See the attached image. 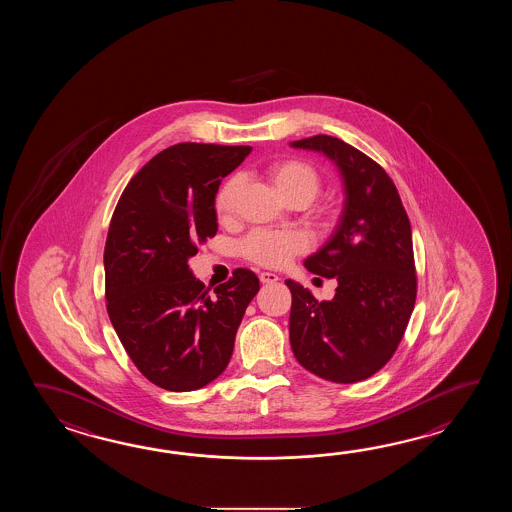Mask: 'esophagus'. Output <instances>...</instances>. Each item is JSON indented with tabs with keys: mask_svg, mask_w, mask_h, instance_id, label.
<instances>
[{
	"mask_svg": "<svg viewBox=\"0 0 512 512\" xmlns=\"http://www.w3.org/2000/svg\"><path fill=\"white\" fill-rule=\"evenodd\" d=\"M278 280H280V278H278V274H274V272H260L261 283H267V285H269V283H276Z\"/></svg>",
	"mask_w": 512,
	"mask_h": 512,
	"instance_id": "esophagus-1",
	"label": "esophagus"
}]
</instances>
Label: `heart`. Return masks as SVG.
Wrapping results in <instances>:
<instances>
[{
    "instance_id": "obj_1",
    "label": "heart",
    "mask_w": 512,
    "mask_h": 512,
    "mask_svg": "<svg viewBox=\"0 0 512 512\" xmlns=\"http://www.w3.org/2000/svg\"><path fill=\"white\" fill-rule=\"evenodd\" d=\"M267 177L272 188L283 201L304 199L307 205L315 199L320 190V177L315 168L304 161H280L269 166ZM240 177H232L216 197V210L221 221H230L238 212V199H240ZM307 241L304 236L296 232H267L256 230L247 236L241 243V252L247 260L254 261L265 267H282L287 261L296 256L298 252L305 251Z\"/></svg>"
}]
</instances>
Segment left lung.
<instances>
[{"label":"left lung","instance_id":"left-lung-1","mask_svg":"<svg viewBox=\"0 0 512 512\" xmlns=\"http://www.w3.org/2000/svg\"><path fill=\"white\" fill-rule=\"evenodd\" d=\"M293 148L324 153L337 166L344 205L329 240L304 261L337 280L331 300L285 280L293 294L289 340L305 370L338 384L364 381L392 359L414 311L412 229L390 175L348 142L315 135Z\"/></svg>","mask_w":512,"mask_h":512}]
</instances>
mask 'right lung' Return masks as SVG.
Listing matches in <instances>:
<instances>
[{
  "label": "right lung",
  "mask_w": 512,
  "mask_h": 512,
  "mask_svg": "<svg viewBox=\"0 0 512 512\" xmlns=\"http://www.w3.org/2000/svg\"><path fill=\"white\" fill-rule=\"evenodd\" d=\"M251 146L181 142L144 164L122 192L104 249L106 300L122 346L148 381L192 392L229 366L247 305L249 269L208 294L188 260L218 232L216 194Z\"/></svg>",
  "instance_id": "obj_1"
}]
</instances>
